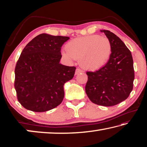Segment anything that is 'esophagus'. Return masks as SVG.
Returning a JSON list of instances; mask_svg holds the SVG:
<instances>
[{
	"instance_id": "esophagus-1",
	"label": "esophagus",
	"mask_w": 147,
	"mask_h": 147,
	"mask_svg": "<svg viewBox=\"0 0 147 147\" xmlns=\"http://www.w3.org/2000/svg\"><path fill=\"white\" fill-rule=\"evenodd\" d=\"M82 73V71L80 68H77L76 70V72H75V74H78L79 73Z\"/></svg>"
}]
</instances>
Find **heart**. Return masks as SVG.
I'll list each match as a JSON object with an SVG mask.
<instances>
[{"label": "heart", "instance_id": "b5f03b06", "mask_svg": "<svg viewBox=\"0 0 147 147\" xmlns=\"http://www.w3.org/2000/svg\"><path fill=\"white\" fill-rule=\"evenodd\" d=\"M111 54V44L106 37L90 35L73 39L64 49L63 55L68 61L80 59V65L89 70L105 65Z\"/></svg>", "mask_w": 147, "mask_h": 147}]
</instances>
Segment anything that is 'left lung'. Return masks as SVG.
<instances>
[{
  "label": "left lung",
  "instance_id": "obj_1",
  "mask_svg": "<svg viewBox=\"0 0 147 147\" xmlns=\"http://www.w3.org/2000/svg\"><path fill=\"white\" fill-rule=\"evenodd\" d=\"M111 44V54L105 65L87 71L86 92L92 102L112 106L127 98L133 89L134 61L131 52L123 41L109 30H101Z\"/></svg>",
  "mask_w": 147,
  "mask_h": 147
}]
</instances>
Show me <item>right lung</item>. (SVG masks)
<instances>
[{
	"mask_svg": "<svg viewBox=\"0 0 147 147\" xmlns=\"http://www.w3.org/2000/svg\"><path fill=\"white\" fill-rule=\"evenodd\" d=\"M69 39L41 34L23 50L15 69L14 87L24 108L43 112L61 103L64 84L73 78L76 70L59 63L61 47Z\"/></svg>",
	"mask_w": 147,
	"mask_h": 147,
	"instance_id": "add662e5",
	"label": "right lung"
}]
</instances>
